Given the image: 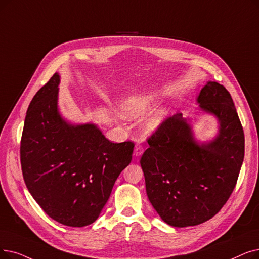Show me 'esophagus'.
I'll use <instances>...</instances> for the list:
<instances>
[{
	"label": "esophagus",
	"mask_w": 259,
	"mask_h": 259,
	"mask_svg": "<svg viewBox=\"0 0 259 259\" xmlns=\"http://www.w3.org/2000/svg\"><path fill=\"white\" fill-rule=\"evenodd\" d=\"M143 151H144L143 145H142L140 142H138V143L136 144V147H134V154L139 156V155H141V154L143 153Z\"/></svg>",
	"instance_id": "esophagus-1"
}]
</instances>
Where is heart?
<instances>
[{
  "label": "heart",
  "mask_w": 259,
  "mask_h": 259,
  "mask_svg": "<svg viewBox=\"0 0 259 259\" xmlns=\"http://www.w3.org/2000/svg\"><path fill=\"white\" fill-rule=\"evenodd\" d=\"M154 98L151 95L143 94L128 98L121 106V114L127 118H138L152 108ZM165 118V112L157 111L150 115L145 121V128L147 131H153L159 127Z\"/></svg>",
  "instance_id": "b5f03b06"
}]
</instances>
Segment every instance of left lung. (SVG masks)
<instances>
[{"instance_id":"left-lung-1","label":"left lung","mask_w":259,"mask_h":259,"mask_svg":"<svg viewBox=\"0 0 259 259\" xmlns=\"http://www.w3.org/2000/svg\"><path fill=\"white\" fill-rule=\"evenodd\" d=\"M197 100L219 119L218 137L199 145L182 113H176L147 139L149 148L141 159L149 201L176 228L216 215L233 193L244 157V133L228 90L208 81Z\"/></svg>"}]
</instances>
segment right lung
I'll return each instance as SVG.
<instances>
[{
    "mask_svg": "<svg viewBox=\"0 0 259 259\" xmlns=\"http://www.w3.org/2000/svg\"><path fill=\"white\" fill-rule=\"evenodd\" d=\"M59 81L55 73L31 99L22 132L21 167L40 207L64 226L81 228L98 218L132 160L134 143H112L93 123L73 126L62 119Z\"/></svg>",
    "mask_w": 259,
    "mask_h": 259,
    "instance_id": "1",
    "label": "right lung"
}]
</instances>
